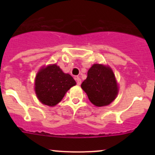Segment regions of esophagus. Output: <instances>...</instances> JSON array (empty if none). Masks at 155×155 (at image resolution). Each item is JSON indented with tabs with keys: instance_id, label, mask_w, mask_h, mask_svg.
Segmentation results:
<instances>
[{
	"instance_id": "34e87169",
	"label": "esophagus",
	"mask_w": 155,
	"mask_h": 155,
	"mask_svg": "<svg viewBox=\"0 0 155 155\" xmlns=\"http://www.w3.org/2000/svg\"><path fill=\"white\" fill-rule=\"evenodd\" d=\"M76 83H77L78 85H81V79L79 77H76Z\"/></svg>"
}]
</instances>
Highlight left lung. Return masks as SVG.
<instances>
[{
  "mask_svg": "<svg viewBox=\"0 0 155 155\" xmlns=\"http://www.w3.org/2000/svg\"><path fill=\"white\" fill-rule=\"evenodd\" d=\"M81 87L87 94L89 101L97 107L111 104L118 91L112 70L109 67L98 64L89 69L87 79L82 82Z\"/></svg>",
  "mask_w": 155,
  "mask_h": 155,
  "instance_id": "1",
  "label": "left lung"
}]
</instances>
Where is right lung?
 I'll return each mask as SVG.
<instances>
[{
	"instance_id": "obj_1",
	"label": "right lung",
	"mask_w": 155,
	"mask_h": 155,
	"mask_svg": "<svg viewBox=\"0 0 155 155\" xmlns=\"http://www.w3.org/2000/svg\"><path fill=\"white\" fill-rule=\"evenodd\" d=\"M76 81L64 73L56 64L41 69L35 79V91L38 99L45 105L54 107L58 104Z\"/></svg>"
}]
</instances>
